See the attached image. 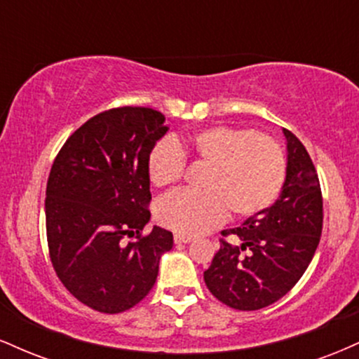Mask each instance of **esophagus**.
Returning a JSON list of instances; mask_svg holds the SVG:
<instances>
[{"label":"esophagus","instance_id":"esophagus-1","mask_svg":"<svg viewBox=\"0 0 359 359\" xmlns=\"http://www.w3.org/2000/svg\"><path fill=\"white\" fill-rule=\"evenodd\" d=\"M174 241H175V245H187V243L192 241V238L185 236V234H175Z\"/></svg>","mask_w":359,"mask_h":359}]
</instances>
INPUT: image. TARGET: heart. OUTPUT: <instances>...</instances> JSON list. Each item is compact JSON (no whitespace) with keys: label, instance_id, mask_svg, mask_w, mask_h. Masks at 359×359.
I'll return each mask as SVG.
<instances>
[{"label":"heart","instance_id":"b5f03b06","mask_svg":"<svg viewBox=\"0 0 359 359\" xmlns=\"http://www.w3.org/2000/svg\"><path fill=\"white\" fill-rule=\"evenodd\" d=\"M184 156L205 163L201 192L175 191L156 204L160 224L179 234H203L228 219L229 209L251 217L273 204L285 180V155L273 138L226 125H212L160 140L148 155L155 187L177 182Z\"/></svg>","mask_w":359,"mask_h":359}]
</instances>
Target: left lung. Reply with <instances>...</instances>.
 I'll list each match as a JSON object with an SVG mask.
<instances>
[{"mask_svg":"<svg viewBox=\"0 0 359 359\" xmlns=\"http://www.w3.org/2000/svg\"><path fill=\"white\" fill-rule=\"evenodd\" d=\"M285 182L278 199L240 228L224 229L204 282L211 294L238 311H258L290 290L314 257L323 233V194L306 147L283 128Z\"/></svg>","mask_w":359,"mask_h":359,"instance_id":"8db88e82","label":"left lung"}]
</instances>
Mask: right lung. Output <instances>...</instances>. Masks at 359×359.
Returning a JSON list of instances; mask_svg holds the SVG:
<instances>
[{
  "instance_id": "add662e5",
  "label": "right lung",
  "mask_w": 359,
  "mask_h": 359,
  "mask_svg": "<svg viewBox=\"0 0 359 359\" xmlns=\"http://www.w3.org/2000/svg\"><path fill=\"white\" fill-rule=\"evenodd\" d=\"M168 131L151 108H114L76 130L53 162L45 221L52 265L79 302L118 314L137 306L155 285L158 263L174 246L150 221L148 155ZM137 240L126 243V236Z\"/></svg>"
}]
</instances>
